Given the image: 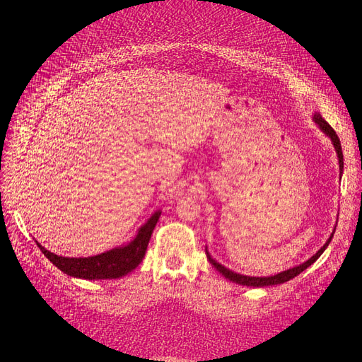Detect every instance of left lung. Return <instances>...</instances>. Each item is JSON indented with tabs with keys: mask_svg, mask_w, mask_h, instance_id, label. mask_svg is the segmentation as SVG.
Segmentation results:
<instances>
[{
	"mask_svg": "<svg viewBox=\"0 0 362 362\" xmlns=\"http://www.w3.org/2000/svg\"><path fill=\"white\" fill-rule=\"evenodd\" d=\"M313 120L314 122L319 125V128L323 131V133L329 137L331 140H332V145H334V148H335V152H337V157H338V164H339V178H341V175H343V168H344V161H343V151H341V144H339V139H338V136H337V133L335 131L332 129V127L326 122V120L322 117V115L320 113H314V116H313ZM334 233H335V229L332 231V234L329 235V238H327V242L315 252V254L311 257V258H308L306 259L305 262H302V264H299V266H294V267H291V269H287V270H284V272H281V273H278V275H273V276H261V278H258V276H246V275H240V273H235V272H233V270H229V269H226L225 266H222L221 262H217L214 258H211V255L208 254V250L205 249V252H206V258H208V261L211 262V264L216 267V270L217 272H221L222 275L226 278V279H229V281H233V282H235V284H240V286H246V287H267V286H278V284H284V282H287V281H290V279H293L294 276H298V275H300V273L303 272V270H306L308 269L313 262H315L317 261V258H319L323 252H325V249L329 246V243H331V240H332V237H334Z\"/></svg>",
	"mask_w": 362,
	"mask_h": 362,
	"instance_id": "1",
	"label": "left lung"
}]
</instances>
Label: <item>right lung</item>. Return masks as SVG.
Listing matches in <instances>:
<instances>
[{
    "label": "right lung",
    "instance_id": "obj_1",
    "mask_svg": "<svg viewBox=\"0 0 362 362\" xmlns=\"http://www.w3.org/2000/svg\"><path fill=\"white\" fill-rule=\"evenodd\" d=\"M161 216V210H157L152 214L145 225L139 228L136 237L129 243L119 247L110 249L100 255L87 257V258H71L56 255L47 250L40 243L36 242L42 254L45 255L54 266L60 269L69 276L80 279H116L128 275L133 272L145 257V252L149 243L152 231Z\"/></svg>",
    "mask_w": 362,
    "mask_h": 362
}]
</instances>
